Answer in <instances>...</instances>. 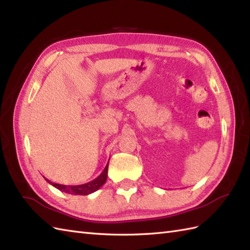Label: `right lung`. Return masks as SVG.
I'll use <instances>...</instances> for the list:
<instances>
[{
    "label": "right lung",
    "instance_id": "obj_1",
    "mask_svg": "<svg viewBox=\"0 0 250 250\" xmlns=\"http://www.w3.org/2000/svg\"><path fill=\"white\" fill-rule=\"evenodd\" d=\"M109 163V161H108ZM108 163L106 164V167L104 168V171L101 173L99 176L89 182L87 184H83V185H77V186H65V185H60V184H55L51 183L49 179L45 178L47 182H48L51 186H54L55 188L59 189L62 192L65 193H70L74 195H88L90 193H93L95 191L99 190L102 186L105 184L106 178H107V171H108Z\"/></svg>",
    "mask_w": 250,
    "mask_h": 250
}]
</instances>
